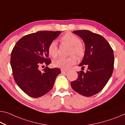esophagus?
Here are the masks:
<instances>
[{"instance_id":"esophagus-1","label":"esophagus","mask_w":125,"mask_h":125,"mask_svg":"<svg viewBox=\"0 0 125 125\" xmlns=\"http://www.w3.org/2000/svg\"><path fill=\"white\" fill-rule=\"evenodd\" d=\"M61 73L65 74V73H66L68 72V70H64V69H61Z\"/></svg>"}]
</instances>
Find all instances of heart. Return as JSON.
<instances>
[{
  "label": "heart",
  "mask_w": 125,
  "mask_h": 125,
  "mask_svg": "<svg viewBox=\"0 0 125 125\" xmlns=\"http://www.w3.org/2000/svg\"><path fill=\"white\" fill-rule=\"evenodd\" d=\"M61 42L68 43L72 46L70 54H75L76 56L80 58L84 56L85 49L80 43V40L78 36L72 33H66L60 38ZM48 53L53 58H56L59 55V50L56 42L52 41L48 47ZM76 61V57L75 55H71L68 57H60L53 61V65L56 68L64 70L70 68Z\"/></svg>",
  "instance_id": "b5f03b06"
}]
</instances>
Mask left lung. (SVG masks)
Masks as SVG:
<instances>
[{"mask_svg": "<svg viewBox=\"0 0 125 125\" xmlns=\"http://www.w3.org/2000/svg\"><path fill=\"white\" fill-rule=\"evenodd\" d=\"M85 43L84 56L79 66H87V72H77L78 77L71 82L74 91L85 97L101 92L112 75L114 68V51L105 38L88 30L74 31Z\"/></svg>", "mask_w": 125, "mask_h": 125, "instance_id": "obj_1", "label": "left lung"}]
</instances>
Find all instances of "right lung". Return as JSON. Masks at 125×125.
Here are the masks:
<instances>
[{"label": "right lung", "mask_w": 125, "mask_h": 125, "mask_svg": "<svg viewBox=\"0 0 125 125\" xmlns=\"http://www.w3.org/2000/svg\"><path fill=\"white\" fill-rule=\"evenodd\" d=\"M60 33L43 31L27 34L13 49L10 65L13 77L18 87L30 97L38 98L48 93L61 73L60 69L56 68L39 69L40 66L51 63L48 58V47Z\"/></svg>", "instance_id": "obj_1"}]
</instances>
